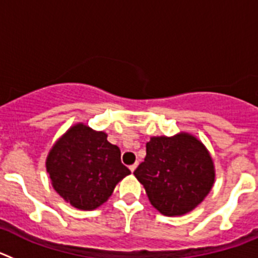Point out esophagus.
Here are the masks:
<instances>
[{
    "mask_svg": "<svg viewBox=\"0 0 258 258\" xmlns=\"http://www.w3.org/2000/svg\"><path fill=\"white\" fill-rule=\"evenodd\" d=\"M137 165H138V164H133V165H131V166H129V169H131V172L132 173H133L134 172V170H136V168H137Z\"/></svg>",
    "mask_w": 258,
    "mask_h": 258,
    "instance_id": "obj_1",
    "label": "esophagus"
}]
</instances>
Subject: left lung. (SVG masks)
Returning <instances> with one entry per match:
<instances>
[{"label": "left lung", "instance_id": "1", "mask_svg": "<svg viewBox=\"0 0 258 258\" xmlns=\"http://www.w3.org/2000/svg\"><path fill=\"white\" fill-rule=\"evenodd\" d=\"M150 203L164 216H182L208 195L214 183V165L197 137H152L145 161L134 170Z\"/></svg>", "mask_w": 258, "mask_h": 258}]
</instances>
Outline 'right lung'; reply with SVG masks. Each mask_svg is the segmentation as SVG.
<instances>
[{"mask_svg":"<svg viewBox=\"0 0 258 258\" xmlns=\"http://www.w3.org/2000/svg\"><path fill=\"white\" fill-rule=\"evenodd\" d=\"M46 170L54 190L83 211L102 206L116 184L131 174L107 134L84 124L74 125L56 141L47 155Z\"/></svg>","mask_w":258,"mask_h":258,"instance_id":"1","label":"right lung"}]
</instances>
